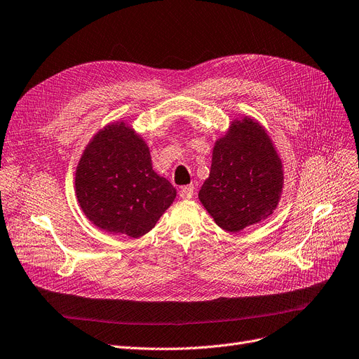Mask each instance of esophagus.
I'll return each mask as SVG.
<instances>
[{
  "label": "esophagus",
  "mask_w": 359,
  "mask_h": 359,
  "mask_svg": "<svg viewBox=\"0 0 359 359\" xmlns=\"http://www.w3.org/2000/svg\"><path fill=\"white\" fill-rule=\"evenodd\" d=\"M194 196V185L190 184V185H184V187H181L180 190V197L184 198V200H189Z\"/></svg>",
  "instance_id": "34e87169"
}]
</instances>
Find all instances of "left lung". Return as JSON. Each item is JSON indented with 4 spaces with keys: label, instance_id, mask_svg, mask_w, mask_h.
<instances>
[{
    "label": "left lung",
    "instance_id": "8db88e82",
    "mask_svg": "<svg viewBox=\"0 0 359 359\" xmlns=\"http://www.w3.org/2000/svg\"><path fill=\"white\" fill-rule=\"evenodd\" d=\"M283 165L268 133L250 118L236 119L213 146L209 178L198 198L229 233L261 222L283 193Z\"/></svg>",
    "mask_w": 359,
    "mask_h": 359
}]
</instances>
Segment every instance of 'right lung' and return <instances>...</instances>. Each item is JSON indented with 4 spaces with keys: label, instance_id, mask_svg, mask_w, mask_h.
<instances>
[{
    "label": "right lung",
    "instance_id": "obj_1",
    "mask_svg": "<svg viewBox=\"0 0 359 359\" xmlns=\"http://www.w3.org/2000/svg\"><path fill=\"white\" fill-rule=\"evenodd\" d=\"M75 191L95 226L133 238L147 234L177 197L174 185L154 172L146 141L125 122L104 126L88 142Z\"/></svg>",
    "mask_w": 359,
    "mask_h": 359
}]
</instances>
